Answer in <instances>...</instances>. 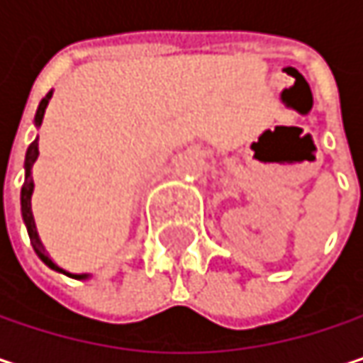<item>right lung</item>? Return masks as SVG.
I'll list each match as a JSON object with an SVG mask.
<instances>
[{"label": "right lung", "instance_id": "1", "mask_svg": "<svg viewBox=\"0 0 363 363\" xmlns=\"http://www.w3.org/2000/svg\"><path fill=\"white\" fill-rule=\"evenodd\" d=\"M51 95H53V91H50V93L41 99V104H39V108H37V114H35V124H37V126H41V122H43L45 108H48V104H50ZM37 157H39V137L28 145V149H26V157H24V184H22V191H20L22 220H24V224H26V230H28V237H30V245H33V249H35V253L41 257V262H43L45 266H50L51 270L64 272L62 268H57V266L51 262V257L45 253V247H43V243H41V239H39V233H37V226H35L33 210H30V197H33V189H35V182H33L30 172H33V164L37 162ZM64 274H68V272H64ZM68 277H74V279H86L89 274H68Z\"/></svg>", "mask_w": 363, "mask_h": 363}]
</instances>
